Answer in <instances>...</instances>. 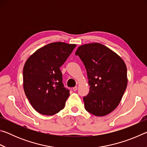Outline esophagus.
<instances>
[{"label": "esophagus", "instance_id": "esophagus-1", "mask_svg": "<svg viewBox=\"0 0 147 147\" xmlns=\"http://www.w3.org/2000/svg\"><path fill=\"white\" fill-rule=\"evenodd\" d=\"M77 89H78V88H77V87H74V88H73V90L74 91H76L77 90Z\"/></svg>", "mask_w": 147, "mask_h": 147}]
</instances>
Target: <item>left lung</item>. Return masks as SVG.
Instances as JSON below:
<instances>
[{
    "label": "left lung",
    "instance_id": "left-lung-1",
    "mask_svg": "<svg viewBox=\"0 0 147 147\" xmlns=\"http://www.w3.org/2000/svg\"><path fill=\"white\" fill-rule=\"evenodd\" d=\"M87 71L90 90L84 97L85 108L98 117L105 116L121 102L128 84L127 69L123 59L104 45H82L76 50Z\"/></svg>",
    "mask_w": 147,
    "mask_h": 147
}]
</instances>
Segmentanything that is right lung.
<instances>
[{"instance_id": "right-lung-1", "label": "right lung", "mask_w": 147, "mask_h": 147, "mask_svg": "<svg viewBox=\"0 0 147 147\" xmlns=\"http://www.w3.org/2000/svg\"><path fill=\"white\" fill-rule=\"evenodd\" d=\"M76 45L54 42L39 49L23 67V88L30 103L38 113L53 115L63 109L69 91L63 87L59 67Z\"/></svg>"}]
</instances>
